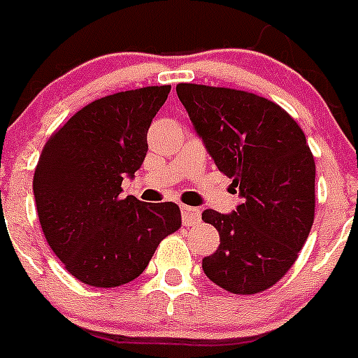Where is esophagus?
Wrapping results in <instances>:
<instances>
[{"label": "esophagus", "mask_w": 358, "mask_h": 358, "mask_svg": "<svg viewBox=\"0 0 358 358\" xmlns=\"http://www.w3.org/2000/svg\"><path fill=\"white\" fill-rule=\"evenodd\" d=\"M181 213H182V224L185 226H195L199 222V218H201V211L197 208L192 206H181Z\"/></svg>", "instance_id": "esophagus-1"}]
</instances>
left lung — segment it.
I'll return each instance as SVG.
<instances>
[{
  "instance_id": "obj_1",
  "label": "left lung",
  "mask_w": 358,
  "mask_h": 358,
  "mask_svg": "<svg viewBox=\"0 0 358 358\" xmlns=\"http://www.w3.org/2000/svg\"><path fill=\"white\" fill-rule=\"evenodd\" d=\"M217 169L233 179L242 204L231 215L206 210L220 245L202 260L204 274L231 294L264 292L289 273L315 213V163L296 120L260 94L177 84Z\"/></svg>"
}]
</instances>
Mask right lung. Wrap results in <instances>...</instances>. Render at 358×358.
I'll use <instances>...</instances> for the list:
<instances>
[{"label": "right lung", "instance_id": "right-lung-1", "mask_svg": "<svg viewBox=\"0 0 358 358\" xmlns=\"http://www.w3.org/2000/svg\"><path fill=\"white\" fill-rule=\"evenodd\" d=\"M170 85L98 98L77 110L44 145L34 195L44 238L78 281L125 285L147 268L163 238L181 227L173 202L122 197V181L147 156V132Z\"/></svg>", "mask_w": 358, "mask_h": 358}]
</instances>
